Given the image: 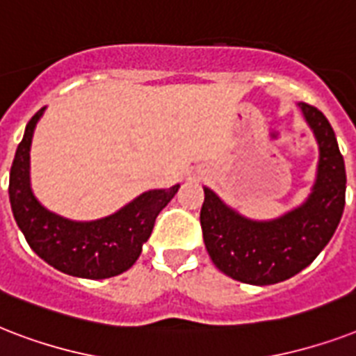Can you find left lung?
I'll list each match as a JSON object with an SVG mask.
<instances>
[{"label": "left lung", "mask_w": 356, "mask_h": 356, "mask_svg": "<svg viewBox=\"0 0 356 356\" xmlns=\"http://www.w3.org/2000/svg\"><path fill=\"white\" fill-rule=\"evenodd\" d=\"M319 143L318 180L301 208L267 222L249 221L204 187L202 238L211 261L234 280L254 286L282 282L310 266L329 243L346 206V165L329 120L299 104Z\"/></svg>", "instance_id": "left-lung-1"}]
</instances>
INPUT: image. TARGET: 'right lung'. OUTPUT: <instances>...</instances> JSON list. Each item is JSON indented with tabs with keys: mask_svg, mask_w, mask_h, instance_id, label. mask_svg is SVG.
<instances>
[{
	"mask_svg": "<svg viewBox=\"0 0 356 356\" xmlns=\"http://www.w3.org/2000/svg\"><path fill=\"white\" fill-rule=\"evenodd\" d=\"M42 111L35 113L27 122L10 167L9 198L16 225L29 247L66 275L90 280L120 275L139 258L156 217L180 186L143 193L120 211L100 221L74 222L55 216L37 202L29 189V147Z\"/></svg>",
	"mask_w": 356,
	"mask_h": 356,
	"instance_id": "right-lung-1",
	"label": "right lung"
}]
</instances>
